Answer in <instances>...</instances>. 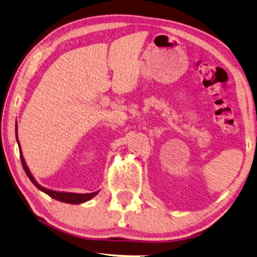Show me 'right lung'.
<instances>
[{
	"instance_id": "obj_1",
	"label": "right lung",
	"mask_w": 257,
	"mask_h": 257,
	"mask_svg": "<svg viewBox=\"0 0 257 257\" xmlns=\"http://www.w3.org/2000/svg\"><path fill=\"white\" fill-rule=\"evenodd\" d=\"M16 138L17 142L19 145V149H20V158H21V163L23 166V170H25L26 174L29 177L30 181L34 183V185L36 186L37 189H39L40 191H43L46 194H48L50 198H53L55 200H58L60 202H65V203H71V204H80V203H84L91 200L92 198H94L95 195L99 193V191L96 192H92V193H73V192H62V191H55V190H50L45 188V186L40 185L38 182L36 181V179L34 177V175L31 174V172L29 170V167L27 166V163L25 161V157L22 155L21 152V147H20V143H19V138H18V124H16Z\"/></svg>"
}]
</instances>
